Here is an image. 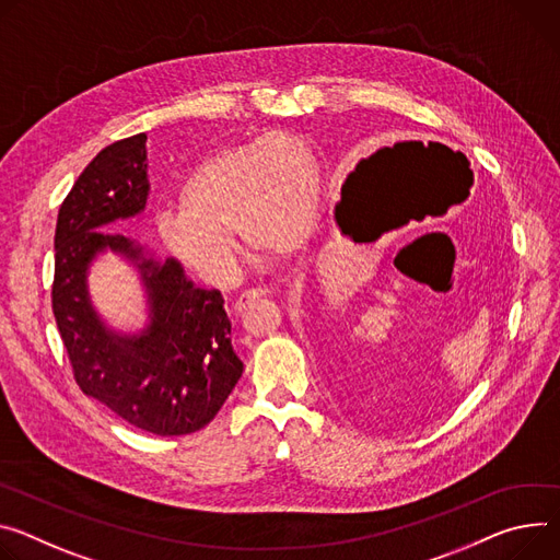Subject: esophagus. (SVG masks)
Instances as JSON below:
<instances>
[{"mask_svg":"<svg viewBox=\"0 0 560 560\" xmlns=\"http://www.w3.org/2000/svg\"><path fill=\"white\" fill-rule=\"evenodd\" d=\"M270 292H272V290H270L268 285H257V288H249V290L241 292L238 299L234 301V311H236V313L245 311L252 301H257V299H261V296H268Z\"/></svg>","mask_w":560,"mask_h":560,"instance_id":"esophagus-1","label":"esophagus"}]
</instances>
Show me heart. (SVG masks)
<instances>
[{
  "label": "heart",
  "mask_w": 560,
  "mask_h": 560,
  "mask_svg": "<svg viewBox=\"0 0 560 560\" xmlns=\"http://www.w3.org/2000/svg\"><path fill=\"white\" fill-rule=\"evenodd\" d=\"M178 206L156 214L165 249L212 283L238 270L241 234L252 245L292 252L319 219L322 170L313 147L292 133H268L202 159L185 178Z\"/></svg>",
  "instance_id": "heart-1"
}]
</instances>
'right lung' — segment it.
<instances>
[{"label":"right lung","instance_id":"add662e5","mask_svg":"<svg viewBox=\"0 0 560 560\" xmlns=\"http://www.w3.org/2000/svg\"><path fill=\"white\" fill-rule=\"evenodd\" d=\"M144 133H136L105 147L62 200L50 301L84 395L140 431L187 435L214 420L243 362L232 348V324L219 290L194 288L178 261L147 259L122 234L100 230L144 208ZM105 246L127 253L143 272L152 324L140 336L107 331L88 303L83 272Z\"/></svg>","mask_w":560,"mask_h":560}]
</instances>
